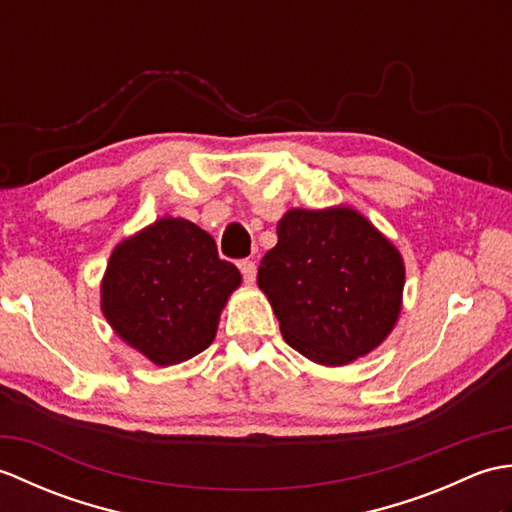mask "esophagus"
<instances>
[{
	"label": "esophagus",
	"mask_w": 512,
	"mask_h": 512,
	"mask_svg": "<svg viewBox=\"0 0 512 512\" xmlns=\"http://www.w3.org/2000/svg\"><path fill=\"white\" fill-rule=\"evenodd\" d=\"M237 266H239V270H242V277H244L246 284H253V281H255V275H257V266H255V262H250V259H242V262H239Z\"/></svg>",
	"instance_id": "obj_1"
}]
</instances>
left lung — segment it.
<instances>
[{
	"mask_svg": "<svg viewBox=\"0 0 512 512\" xmlns=\"http://www.w3.org/2000/svg\"><path fill=\"white\" fill-rule=\"evenodd\" d=\"M257 284L281 336L321 365H345L385 341L400 312L405 266L394 244L347 206L292 209Z\"/></svg>",
	"mask_w": 512,
	"mask_h": 512,
	"instance_id": "1",
	"label": "left lung"
}]
</instances>
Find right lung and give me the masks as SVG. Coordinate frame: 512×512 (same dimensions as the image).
Masks as SVG:
<instances>
[{
    "instance_id": "right-lung-1",
    "label": "right lung",
    "mask_w": 512,
    "mask_h": 512,
    "mask_svg": "<svg viewBox=\"0 0 512 512\" xmlns=\"http://www.w3.org/2000/svg\"><path fill=\"white\" fill-rule=\"evenodd\" d=\"M239 270L215 239L182 217H162L118 244L107 264L101 308L116 334L160 367L206 350Z\"/></svg>"
}]
</instances>
